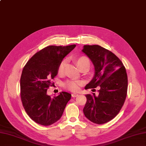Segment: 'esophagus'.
I'll return each mask as SVG.
<instances>
[{
  "label": "esophagus",
  "instance_id": "1",
  "mask_svg": "<svg viewBox=\"0 0 146 146\" xmlns=\"http://www.w3.org/2000/svg\"><path fill=\"white\" fill-rule=\"evenodd\" d=\"M78 95H78L77 94H75V93L72 94V97H77Z\"/></svg>",
  "mask_w": 146,
  "mask_h": 146
}]
</instances>
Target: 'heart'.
<instances>
[{"label": "heart", "mask_w": 146, "mask_h": 146, "mask_svg": "<svg viewBox=\"0 0 146 146\" xmlns=\"http://www.w3.org/2000/svg\"><path fill=\"white\" fill-rule=\"evenodd\" d=\"M74 60L76 63L78 67L81 70L84 67L86 66H90V61L87 57L85 56H77L74 58ZM66 66V61L62 60V61L60 62L58 66V74L59 75H62L64 71V68ZM82 82L79 80H68L64 84V86L66 88L71 90L72 92L78 91L80 87L82 85Z\"/></svg>", "instance_id": "b5f03b06"}]
</instances>
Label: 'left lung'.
Instances as JSON below:
<instances>
[{
  "mask_svg": "<svg viewBox=\"0 0 146 146\" xmlns=\"http://www.w3.org/2000/svg\"><path fill=\"white\" fill-rule=\"evenodd\" d=\"M82 51L95 66V75L85 89L99 86L98 95L87 94L83 109L90 121L102 124L118 114L126 100L127 76L121 60L112 52L99 45H85ZM95 90V89H94Z\"/></svg>",
  "mask_w": 146,
  "mask_h": 146,
  "instance_id": "1",
  "label": "left lung"
}]
</instances>
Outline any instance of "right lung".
I'll return each instance as SVG.
<instances>
[{
    "label": "right lung",
    "mask_w": 146,
    "mask_h": 146,
    "mask_svg": "<svg viewBox=\"0 0 146 146\" xmlns=\"http://www.w3.org/2000/svg\"><path fill=\"white\" fill-rule=\"evenodd\" d=\"M76 44L49 46L31 57L24 66L20 78V97L25 110L35 122L42 126L56 123L62 115L71 94L62 92L58 96L47 95L58 66Z\"/></svg>",
    "instance_id": "right-lung-1"
}]
</instances>
